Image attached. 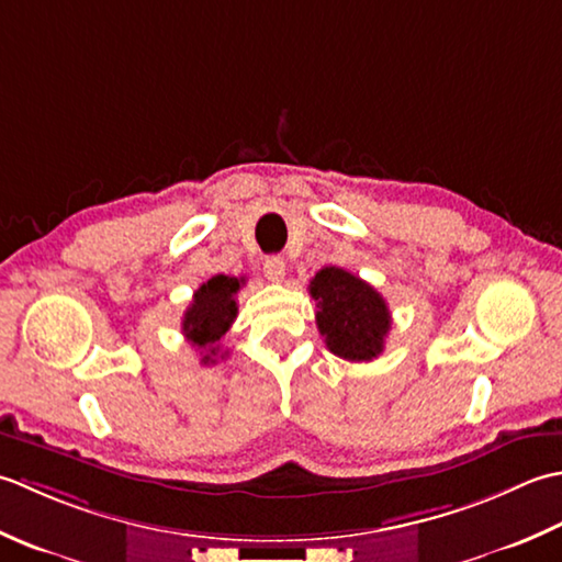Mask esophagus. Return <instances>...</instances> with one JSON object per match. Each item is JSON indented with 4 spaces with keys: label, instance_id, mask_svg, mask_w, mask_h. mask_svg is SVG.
Listing matches in <instances>:
<instances>
[{
    "label": "esophagus",
    "instance_id": "1",
    "mask_svg": "<svg viewBox=\"0 0 562 562\" xmlns=\"http://www.w3.org/2000/svg\"><path fill=\"white\" fill-rule=\"evenodd\" d=\"M265 273H267V279L273 281V283L283 281V277H285V261L281 257H267L265 259Z\"/></svg>",
    "mask_w": 562,
    "mask_h": 562
}]
</instances>
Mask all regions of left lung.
I'll use <instances>...</instances> for the list:
<instances>
[{
  "instance_id": "obj_1",
  "label": "left lung",
  "mask_w": 562,
  "mask_h": 562,
  "mask_svg": "<svg viewBox=\"0 0 562 562\" xmlns=\"http://www.w3.org/2000/svg\"><path fill=\"white\" fill-rule=\"evenodd\" d=\"M311 295L317 303V329L335 357L373 361L383 353L391 311L373 285L339 267H325L311 281Z\"/></svg>"
}]
</instances>
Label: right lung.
<instances>
[{
  "label": "right lung",
  "instance_id": "right-lung-1",
  "mask_svg": "<svg viewBox=\"0 0 562 562\" xmlns=\"http://www.w3.org/2000/svg\"><path fill=\"white\" fill-rule=\"evenodd\" d=\"M245 279L217 277L201 283V289L193 293V301L187 307L184 319H181V331L193 347L201 349V363H215L217 341L225 335L237 317V301L235 295Z\"/></svg>",
  "mask_w": 562,
  "mask_h": 562
}]
</instances>
